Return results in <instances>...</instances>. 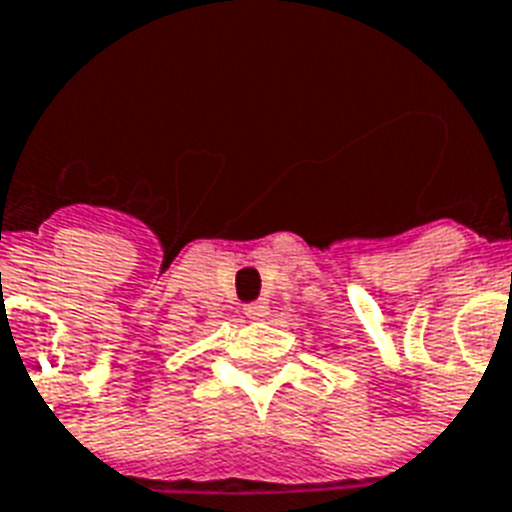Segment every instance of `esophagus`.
<instances>
[{
	"label": "esophagus",
	"mask_w": 512,
	"mask_h": 512,
	"mask_svg": "<svg viewBox=\"0 0 512 512\" xmlns=\"http://www.w3.org/2000/svg\"><path fill=\"white\" fill-rule=\"evenodd\" d=\"M244 315H247L249 320H265V317L270 315V309L265 302H255V304H247V307H244Z\"/></svg>",
	"instance_id": "obj_1"
}]
</instances>
